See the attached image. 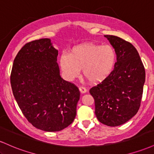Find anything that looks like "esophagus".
<instances>
[{
  "instance_id": "34e87169",
  "label": "esophagus",
  "mask_w": 154,
  "mask_h": 154,
  "mask_svg": "<svg viewBox=\"0 0 154 154\" xmlns=\"http://www.w3.org/2000/svg\"><path fill=\"white\" fill-rule=\"evenodd\" d=\"M79 90L82 93H85L86 92H87V89H86L85 88L82 87V86H80V87L79 88Z\"/></svg>"
}]
</instances>
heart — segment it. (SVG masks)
Instances as JSON below:
<instances>
[{"label": "heart", "instance_id": "b5f03b06", "mask_svg": "<svg viewBox=\"0 0 154 154\" xmlns=\"http://www.w3.org/2000/svg\"><path fill=\"white\" fill-rule=\"evenodd\" d=\"M116 54L111 45L84 43L72 49L69 54H63L59 59L65 77L72 80L82 75L92 83L103 81L110 75L115 66Z\"/></svg>", "mask_w": 154, "mask_h": 154}]
</instances>
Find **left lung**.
<instances>
[{
  "mask_svg": "<svg viewBox=\"0 0 154 154\" xmlns=\"http://www.w3.org/2000/svg\"><path fill=\"white\" fill-rule=\"evenodd\" d=\"M115 50L114 69L106 79L90 90L95 100V114L110 127L123 125L140 106L146 72L138 52L131 43L114 35H104Z\"/></svg>",
  "mask_w": 154,
  "mask_h": 154,
  "instance_id": "8db88e82",
  "label": "left lung"
}]
</instances>
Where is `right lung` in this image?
<instances>
[{
  "instance_id": "right-lung-1",
  "label": "right lung",
  "mask_w": 154,
  "mask_h": 154,
  "mask_svg": "<svg viewBox=\"0 0 154 154\" xmlns=\"http://www.w3.org/2000/svg\"><path fill=\"white\" fill-rule=\"evenodd\" d=\"M58 50L51 40L26 43L14 61L12 91L26 119L36 128L57 132L71 125L80 93L60 76Z\"/></svg>"
}]
</instances>
